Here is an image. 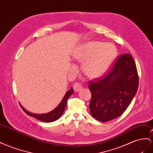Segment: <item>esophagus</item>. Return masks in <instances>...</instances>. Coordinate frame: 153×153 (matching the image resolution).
<instances>
[{"mask_svg": "<svg viewBox=\"0 0 153 153\" xmlns=\"http://www.w3.org/2000/svg\"><path fill=\"white\" fill-rule=\"evenodd\" d=\"M73 89L76 92H78L82 89V85L79 83H75V85H73Z\"/></svg>", "mask_w": 153, "mask_h": 153, "instance_id": "esophagus-1", "label": "esophagus"}]
</instances>
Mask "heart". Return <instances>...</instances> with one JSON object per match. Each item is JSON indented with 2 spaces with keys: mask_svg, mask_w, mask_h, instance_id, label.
Segmentation results:
<instances>
[{
  "mask_svg": "<svg viewBox=\"0 0 153 153\" xmlns=\"http://www.w3.org/2000/svg\"><path fill=\"white\" fill-rule=\"evenodd\" d=\"M117 49L113 44L89 42L78 48L74 59L84 61L82 70L91 78L100 76L108 71L117 56Z\"/></svg>",
  "mask_w": 153,
  "mask_h": 153,
  "instance_id": "heart-1",
  "label": "heart"
}]
</instances>
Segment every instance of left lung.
<instances>
[{
    "label": "left lung",
    "mask_w": 153,
    "mask_h": 153,
    "mask_svg": "<svg viewBox=\"0 0 153 153\" xmlns=\"http://www.w3.org/2000/svg\"><path fill=\"white\" fill-rule=\"evenodd\" d=\"M138 80L133 56L120 55L106 75L89 82L92 116L97 120L107 122L122 115L135 96Z\"/></svg>",
    "instance_id": "1"
}]
</instances>
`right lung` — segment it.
<instances>
[{"instance_id":"1","label":"right lung","mask_w":153,"mask_h":153,"mask_svg":"<svg viewBox=\"0 0 153 153\" xmlns=\"http://www.w3.org/2000/svg\"><path fill=\"white\" fill-rule=\"evenodd\" d=\"M73 93V89L71 88L69 91L65 94V95L62 99V100L60 102V104L57 105L55 109H53V111H50L49 113H46V114H34L31 113L29 111H26L24 107L20 104V107H21L22 109L29 116H31L32 117H34L36 119H38L39 120H40L44 122H54L56 120L59 119L62 115L65 109V105L67 104V101L69 97Z\"/></svg>"}]
</instances>
